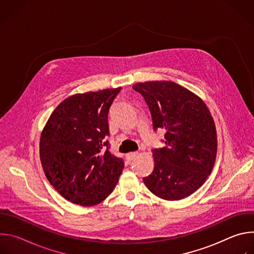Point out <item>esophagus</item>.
Wrapping results in <instances>:
<instances>
[{
    "label": "esophagus",
    "mask_w": 254,
    "mask_h": 254,
    "mask_svg": "<svg viewBox=\"0 0 254 254\" xmlns=\"http://www.w3.org/2000/svg\"><path fill=\"white\" fill-rule=\"evenodd\" d=\"M137 155H138V152H132V153H128V154H127L126 158H127V161H131V160H133Z\"/></svg>",
    "instance_id": "obj_1"
}]
</instances>
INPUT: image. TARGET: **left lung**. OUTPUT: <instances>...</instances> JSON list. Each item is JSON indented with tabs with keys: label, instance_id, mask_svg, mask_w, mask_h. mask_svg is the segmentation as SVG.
Listing matches in <instances>:
<instances>
[{
	"label": "left lung",
	"instance_id": "left-lung-1",
	"mask_svg": "<svg viewBox=\"0 0 254 254\" xmlns=\"http://www.w3.org/2000/svg\"><path fill=\"white\" fill-rule=\"evenodd\" d=\"M132 88L149 105L154 129H166V147L152 151L154 170L143 183L161 199H184L204 184L215 164L217 132L211 113L198 95L173 81L139 82Z\"/></svg>",
	"mask_w": 254,
	"mask_h": 254
}]
</instances>
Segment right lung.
Wrapping results in <instances>:
<instances>
[{
	"label": "right lung",
	"mask_w": 254,
	"mask_h": 254,
	"mask_svg": "<svg viewBox=\"0 0 254 254\" xmlns=\"http://www.w3.org/2000/svg\"><path fill=\"white\" fill-rule=\"evenodd\" d=\"M122 87L77 93L51 114L40 137V160L52 187L67 201L93 206L111 195L124 161L110 152L108 112Z\"/></svg>",
	"instance_id": "add662e5"
}]
</instances>
